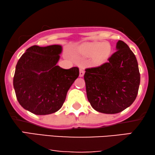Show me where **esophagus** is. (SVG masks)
I'll return each instance as SVG.
<instances>
[{
  "label": "esophagus",
  "mask_w": 155,
  "mask_h": 155,
  "mask_svg": "<svg viewBox=\"0 0 155 155\" xmlns=\"http://www.w3.org/2000/svg\"><path fill=\"white\" fill-rule=\"evenodd\" d=\"M84 74V68H80V77H82Z\"/></svg>",
  "instance_id": "esophagus-1"
}]
</instances>
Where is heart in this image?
I'll list each match as a JSON object with an SVG mask.
<instances>
[{"label": "heart", "instance_id": "obj_1", "mask_svg": "<svg viewBox=\"0 0 155 155\" xmlns=\"http://www.w3.org/2000/svg\"><path fill=\"white\" fill-rule=\"evenodd\" d=\"M111 51V45L107 42L90 44L84 48V55L86 56H94L96 61L105 60Z\"/></svg>", "mask_w": 155, "mask_h": 155}]
</instances>
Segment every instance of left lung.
<instances>
[{
  "mask_svg": "<svg viewBox=\"0 0 155 155\" xmlns=\"http://www.w3.org/2000/svg\"><path fill=\"white\" fill-rule=\"evenodd\" d=\"M84 79L93 109L104 114L119 113L132 104L138 92L140 75L136 57L119 40L107 62L87 68Z\"/></svg>",
  "mask_w": 155,
  "mask_h": 155,
  "instance_id": "8db88e82",
  "label": "left lung"
}]
</instances>
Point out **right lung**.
<instances>
[{
    "label": "right lung",
    "mask_w": 155,
    "mask_h": 155,
    "mask_svg": "<svg viewBox=\"0 0 155 155\" xmlns=\"http://www.w3.org/2000/svg\"><path fill=\"white\" fill-rule=\"evenodd\" d=\"M60 45L31 46L16 65L13 86L20 104L36 115H46L62 107L66 94L79 76V68L56 65Z\"/></svg>",
    "instance_id": "right-lung-1"
}]
</instances>
